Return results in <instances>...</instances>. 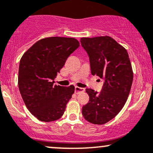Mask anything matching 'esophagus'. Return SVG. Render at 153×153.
<instances>
[{
  "label": "esophagus",
  "instance_id": "1",
  "mask_svg": "<svg viewBox=\"0 0 153 153\" xmlns=\"http://www.w3.org/2000/svg\"><path fill=\"white\" fill-rule=\"evenodd\" d=\"M85 91V88H80L78 86L75 87V94H78L80 92H84Z\"/></svg>",
  "mask_w": 153,
  "mask_h": 153
}]
</instances>
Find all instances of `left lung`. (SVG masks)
Here are the masks:
<instances>
[{
	"instance_id": "1",
	"label": "left lung",
	"mask_w": 153,
	"mask_h": 153,
	"mask_svg": "<svg viewBox=\"0 0 153 153\" xmlns=\"http://www.w3.org/2000/svg\"><path fill=\"white\" fill-rule=\"evenodd\" d=\"M88 54L91 73L104 79L101 93L86 88L89 101L82 106L85 120L103 124L114 119L127 101L133 71L127 50L109 36L80 39Z\"/></svg>"
}]
</instances>
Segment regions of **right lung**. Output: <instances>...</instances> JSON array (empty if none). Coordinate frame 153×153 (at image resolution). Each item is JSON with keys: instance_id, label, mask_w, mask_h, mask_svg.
Wrapping results in <instances>:
<instances>
[{"instance_id": "obj_1", "label": "right lung", "mask_w": 153, "mask_h": 153, "mask_svg": "<svg viewBox=\"0 0 153 153\" xmlns=\"http://www.w3.org/2000/svg\"><path fill=\"white\" fill-rule=\"evenodd\" d=\"M79 46L76 39L52 36L39 40L23 54L19 88L26 108L39 120L52 122L64 114L75 87L54 86V80Z\"/></svg>"}]
</instances>
